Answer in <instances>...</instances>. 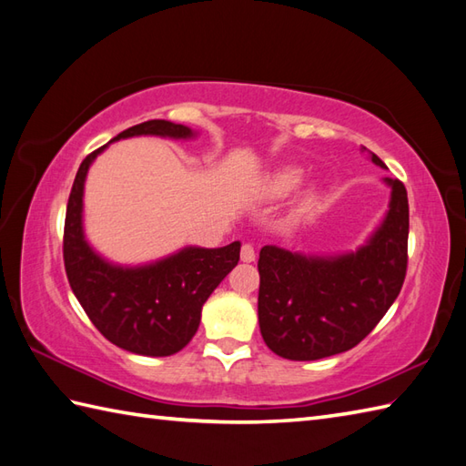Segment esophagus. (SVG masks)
I'll return each mask as SVG.
<instances>
[{
    "instance_id": "esophagus-1",
    "label": "esophagus",
    "mask_w": 466,
    "mask_h": 466,
    "mask_svg": "<svg viewBox=\"0 0 466 466\" xmlns=\"http://www.w3.org/2000/svg\"><path fill=\"white\" fill-rule=\"evenodd\" d=\"M240 258H242V262H254L256 260V250H254L252 244H244L242 246Z\"/></svg>"
}]
</instances>
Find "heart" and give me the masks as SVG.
I'll list each match as a JSON object with an SVG mask.
<instances>
[{
  "mask_svg": "<svg viewBox=\"0 0 466 466\" xmlns=\"http://www.w3.org/2000/svg\"><path fill=\"white\" fill-rule=\"evenodd\" d=\"M302 180H304L302 167L284 166V167H279V170L270 172L268 176H264L260 192L264 198H268V200H284V198H289L292 192L299 190ZM314 196H316L314 187H306L302 192V200L310 202Z\"/></svg>",
  "mask_w": 466,
  "mask_h": 466,
  "instance_id": "1",
  "label": "heart"
}]
</instances>
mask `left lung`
<instances>
[{
    "label": "left lung",
    "instance_id": "obj_1",
    "mask_svg": "<svg viewBox=\"0 0 466 466\" xmlns=\"http://www.w3.org/2000/svg\"><path fill=\"white\" fill-rule=\"evenodd\" d=\"M369 157L386 167L376 154ZM382 182L390 187L389 210L354 252L304 254L274 244L260 250V332L282 359L319 360L350 350L397 300L407 274L409 198L400 180Z\"/></svg>",
    "mask_w": 466,
    "mask_h": 466
}]
</instances>
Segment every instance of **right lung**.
<instances>
[{"instance_id":"right-lung-1","label":"right lung","mask_w":466,"mask_h":466,"mask_svg":"<svg viewBox=\"0 0 466 466\" xmlns=\"http://www.w3.org/2000/svg\"><path fill=\"white\" fill-rule=\"evenodd\" d=\"M137 136L194 140L198 132L182 124L150 120L127 127L87 156L67 200L64 262L77 302L107 340L140 356H170L192 340L204 302L238 264L242 244L184 246L164 258L130 266L107 260L87 242L84 187L90 166L112 142Z\"/></svg>"}]
</instances>
